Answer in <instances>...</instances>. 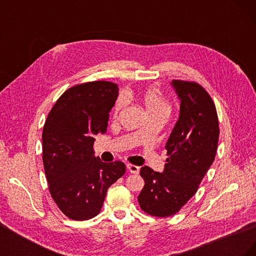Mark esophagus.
<instances>
[{
  "label": "esophagus",
  "mask_w": 256,
  "mask_h": 256,
  "mask_svg": "<svg viewBox=\"0 0 256 256\" xmlns=\"http://www.w3.org/2000/svg\"><path fill=\"white\" fill-rule=\"evenodd\" d=\"M127 170L131 173V174H138L140 172V168L138 166H134V164H127Z\"/></svg>",
  "instance_id": "34e87169"
}]
</instances>
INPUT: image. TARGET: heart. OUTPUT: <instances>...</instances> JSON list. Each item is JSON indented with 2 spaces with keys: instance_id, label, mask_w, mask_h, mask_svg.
I'll return each mask as SVG.
<instances>
[{
  "instance_id": "obj_1",
  "label": "heart",
  "mask_w": 256,
  "mask_h": 256,
  "mask_svg": "<svg viewBox=\"0 0 256 256\" xmlns=\"http://www.w3.org/2000/svg\"><path fill=\"white\" fill-rule=\"evenodd\" d=\"M142 102L146 108L148 116H157V118H168L172 111V106L168 100L161 94V92L157 88H147L142 92ZM122 100L118 98L114 106V113L116 114L122 108Z\"/></svg>"
}]
</instances>
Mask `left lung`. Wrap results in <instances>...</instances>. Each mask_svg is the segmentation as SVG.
<instances>
[{"label":"left lung","mask_w":256,"mask_h":256,"mask_svg":"<svg viewBox=\"0 0 256 256\" xmlns=\"http://www.w3.org/2000/svg\"><path fill=\"white\" fill-rule=\"evenodd\" d=\"M180 100V118L166 144V164L162 173L141 168L144 188L138 196L146 214L173 216L196 194L212 164L219 141V122L208 92L196 82L173 80Z\"/></svg>","instance_id":"8db88e82"}]
</instances>
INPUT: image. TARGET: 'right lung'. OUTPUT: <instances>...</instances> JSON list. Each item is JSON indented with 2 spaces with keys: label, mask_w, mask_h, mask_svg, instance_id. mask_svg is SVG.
<instances>
[{
  "label": "right lung",
  "mask_w": 256,
  "mask_h": 256,
  "mask_svg": "<svg viewBox=\"0 0 256 256\" xmlns=\"http://www.w3.org/2000/svg\"><path fill=\"white\" fill-rule=\"evenodd\" d=\"M118 84L94 81L67 90L53 106L42 130V161L49 191L60 212L76 221L100 212L106 191L126 166L94 156L95 136L106 134Z\"/></svg>",
  "instance_id": "obj_1"
}]
</instances>
